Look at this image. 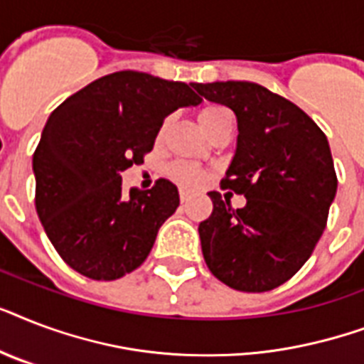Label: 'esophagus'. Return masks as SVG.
<instances>
[{
	"mask_svg": "<svg viewBox=\"0 0 364 364\" xmlns=\"http://www.w3.org/2000/svg\"><path fill=\"white\" fill-rule=\"evenodd\" d=\"M179 198H181V202H188L191 200V193H188L187 188H181L179 191Z\"/></svg>",
	"mask_w": 364,
	"mask_h": 364,
	"instance_id": "obj_1",
	"label": "esophagus"
}]
</instances>
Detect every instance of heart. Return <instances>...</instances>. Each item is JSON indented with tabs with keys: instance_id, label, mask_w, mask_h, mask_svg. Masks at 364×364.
Returning a JSON list of instances; mask_svg holds the SVG:
<instances>
[{
	"instance_id": "heart-1",
	"label": "heart",
	"mask_w": 364,
	"mask_h": 364,
	"mask_svg": "<svg viewBox=\"0 0 364 364\" xmlns=\"http://www.w3.org/2000/svg\"><path fill=\"white\" fill-rule=\"evenodd\" d=\"M230 111L223 105H205L198 113V122L202 126V130L208 132L211 124L219 119V117L227 115ZM171 176L176 177L177 181L187 185V187H194L204 179V170L196 164H187V162H179V164L171 166Z\"/></svg>"
}]
</instances>
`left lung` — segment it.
I'll return each mask as SVG.
<instances>
[{
    "label": "left lung",
    "instance_id": "obj_1",
    "mask_svg": "<svg viewBox=\"0 0 364 364\" xmlns=\"http://www.w3.org/2000/svg\"><path fill=\"white\" fill-rule=\"evenodd\" d=\"M193 87L236 115L238 145L221 187L247 200L232 210L227 196L208 193L213 211L198 227L205 264L236 291H272L304 266L327 225L338 187L327 136L257 82Z\"/></svg>",
    "mask_w": 364,
    "mask_h": 364
}]
</instances>
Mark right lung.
<instances>
[{"mask_svg":"<svg viewBox=\"0 0 364 364\" xmlns=\"http://www.w3.org/2000/svg\"><path fill=\"white\" fill-rule=\"evenodd\" d=\"M200 102L185 82L117 71L50 113L33 153L36 210L65 264L98 282L143 264L179 193L159 179L126 194L121 171L143 162L166 117Z\"/></svg>","mask_w":364,"mask_h":364,"instance_id":"right-lung-1","label":"right lung"}]
</instances>
